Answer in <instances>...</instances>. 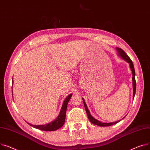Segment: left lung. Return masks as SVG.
I'll list each match as a JSON object with an SVG mask.
<instances>
[{"instance_id": "left-lung-1", "label": "left lung", "mask_w": 150, "mask_h": 150, "mask_svg": "<svg viewBox=\"0 0 150 150\" xmlns=\"http://www.w3.org/2000/svg\"><path fill=\"white\" fill-rule=\"evenodd\" d=\"M116 50L117 51L118 54L120 57H121L123 59L125 60L126 62H127L128 63H129V67L131 69V71H132V74H133V77H132V81H133V99L135 96V93H136V79H135V70H134V65H133V63L132 60L130 59V58L128 57V55H127V54L124 52V50H122L121 48L117 47ZM83 100V102L85 106V109L86 110V114L88 117V119L90 120V121L92 123V124L96 125H99L100 127H108V126H111L112 125H114L117 124L120 121V120L116 121V122H111V123H102L100 121H99L98 120H97L96 119H94L91 115V114L88 109V107L86 106V104L85 102L84 99L82 98Z\"/></svg>"}]
</instances>
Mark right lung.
<instances>
[{"mask_svg": "<svg viewBox=\"0 0 150 150\" xmlns=\"http://www.w3.org/2000/svg\"><path fill=\"white\" fill-rule=\"evenodd\" d=\"M12 93H13V90H12ZM72 95L73 94H71L67 97V98L65 99V100L63 103L62 106L59 116L54 120L49 123V124H47L45 125H33L32 124H29V123H28V122L27 123L30 126H31L35 128H37V129L43 130V131H52L57 130V129L61 128L64 125L65 117H66V111H67V105H68L69 100H70V99H71Z\"/></svg>", "mask_w": 150, "mask_h": 150, "instance_id": "add662e5", "label": "right lung"}]
</instances>
